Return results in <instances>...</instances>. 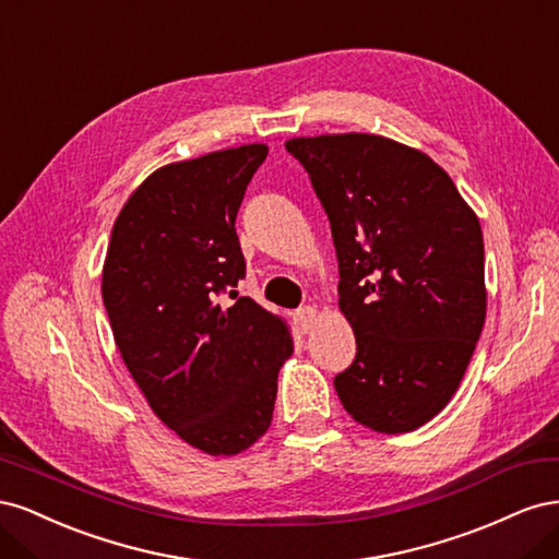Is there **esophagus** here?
I'll return each instance as SVG.
<instances>
[{
	"instance_id": "1",
	"label": "esophagus",
	"mask_w": 559,
	"mask_h": 559,
	"mask_svg": "<svg viewBox=\"0 0 559 559\" xmlns=\"http://www.w3.org/2000/svg\"><path fill=\"white\" fill-rule=\"evenodd\" d=\"M317 308H312V306H306V308H300V310H296L294 312V321H296V326H298V331L300 333H308L310 329H312V324L317 321Z\"/></svg>"
}]
</instances>
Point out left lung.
<instances>
[{
	"label": "left lung",
	"instance_id": "obj_1",
	"mask_svg": "<svg viewBox=\"0 0 559 559\" xmlns=\"http://www.w3.org/2000/svg\"><path fill=\"white\" fill-rule=\"evenodd\" d=\"M286 148L329 214L337 308L357 337L335 392L368 429L415 431L460 389L483 333L478 216L425 151L382 134L294 138Z\"/></svg>",
	"mask_w": 559,
	"mask_h": 559
}]
</instances>
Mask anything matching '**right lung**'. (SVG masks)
<instances>
[{"mask_svg":"<svg viewBox=\"0 0 559 559\" xmlns=\"http://www.w3.org/2000/svg\"><path fill=\"white\" fill-rule=\"evenodd\" d=\"M265 144L158 167L118 212L103 267L114 341L151 411L212 456L251 448L273 421L292 357L286 319L249 296L216 302L245 277L235 216Z\"/></svg>","mask_w":559,"mask_h":559,"instance_id":"obj_1","label":"right lung"}]
</instances>
